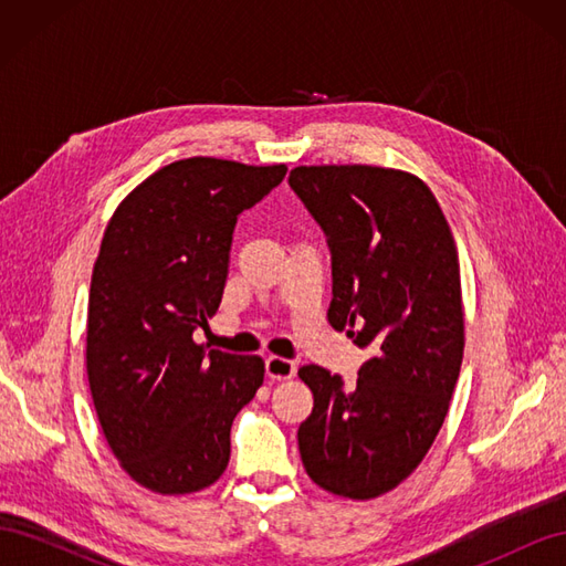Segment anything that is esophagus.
Segmentation results:
<instances>
[{
	"label": "esophagus",
	"instance_id": "34e87169",
	"mask_svg": "<svg viewBox=\"0 0 566 566\" xmlns=\"http://www.w3.org/2000/svg\"><path fill=\"white\" fill-rule=\"evenodd\" d=\"M264 368L269 378L273 380H290L297 370L295 361H290V358H283V356H269L264 361Z\"/></svg>",
	"mask_w": 566,
	"mask_h": 566
}]
</instances>
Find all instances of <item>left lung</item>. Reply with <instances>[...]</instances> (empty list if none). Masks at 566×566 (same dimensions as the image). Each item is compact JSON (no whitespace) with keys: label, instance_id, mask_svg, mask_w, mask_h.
<instances>
[{"label":"left lung","instance_id":"1","mask_svg":"<svg viewBox=\"0 0 566 566\" xmlns=\"http://www.w3.org/2000/svg\"><path fill=\"white\" fill-rule=\"evenodd\" d=\"M287 184L328 238V321L370 349L354 385L300 368L314 394L300 455L314 482L368 501L430 451L460 375V264L437 198L418 177L370 165L295 167Z\"/></svg>","mask_w":566,"mask_h":566}]
</instances>
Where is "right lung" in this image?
I'll return each instance as SVG.
<instances>
[{
	"mask_svg": "<svg viewBox=\"0 0 566 566\" xmlns=\"http://www.w3.org/2000/svg\"><path fill=\"white\" fill-rule=\"evenodd\" d=\"M287 172L217 158L158 169L117 205L92 273L87 375L119 465L193 493L229 465L231 424L264 382L260 356L196 345L229 276L235 221Z\"/></svg>",
	"mask_w": 566,
	"mask_h": 566,
	"instance_id": "obj_1",
	"label": "right lung"
}]
</instances>
